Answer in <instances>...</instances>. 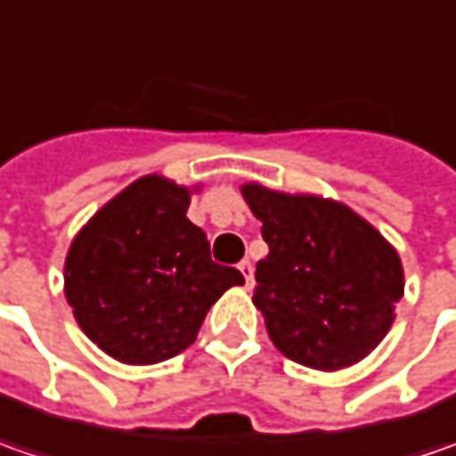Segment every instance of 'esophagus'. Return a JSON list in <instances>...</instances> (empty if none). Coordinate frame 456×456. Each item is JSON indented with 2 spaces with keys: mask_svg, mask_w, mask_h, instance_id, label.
Segmentation results:
<instances>
[{
  "mask_svg": "<svg viewBox=\"0 0 456 456\" xmlns=\"http://www.w3.org/2000/svg\"><path fill=\"white\" fill-rule=\"evenodd\" d=\"M238 272L243 273L246 287H251V284H254V266H251V261H248V258H243V261L238 264Z\"/></svg>",
  "mask_w": 456,
  "mask_h": 456,
  "instance_id": "obj_1",
  "label": "esophagus"
}]
</instances>
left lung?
Returning a JSON list of instances; mask_svg holds the SVG:
<instances>
[{
    "mask_svg": "<svg viewBox=\"0 0 456 456\" xmlns=\"http://www.w3.org/2000/svg\"><path fill=\"white\" fill-rule=\"evenodd\" d=\"M240 195L269 243L254 305L276 350L324 373L370 355L403 297L398 251L340 200L261 183L240 184Z\"/></svg>",
    "mask_w": 456,
    "mask_h": 456,
    "instance_id": "obj_1",
    "label": "left lung"
}]
</instances>
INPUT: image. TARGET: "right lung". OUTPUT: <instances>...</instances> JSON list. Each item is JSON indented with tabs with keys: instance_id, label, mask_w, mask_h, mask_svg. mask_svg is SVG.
Masks as SVG:
<instances>
[{
	"instance_id": "obj_1",
	"label": "right lung",
	"mask_w": 456,
	"mask_h": 456,
	"mask_svg": "<svg viewBox=\"0 0 456 456\" xmlns=\"http://www.w3.org/2000/svg\"><path fill=\"white\" fill-rule=\"evenodd\" d=\"M192 192L144 175L98 208L65 256V299L88 340L118 362L154 365L187 350L238 269L210 261V243L187 220Z\"/></svg>"
}]
</instances>
